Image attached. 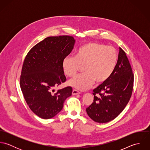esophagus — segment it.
Returning a JSON list of instances; mask_svg holds the SVG:
<instances>
[{
    "mask_svg": "<svg viewBox=\"0 0 150 150\" xmlns=\"http://www.w3.org/2000/svg\"><path fill=\"white\" fill-rule=\"evenodd\" d=\"M80 93L79 92V91H77V90H76V89H73V91H72V95H79Z\"/></svg>",
    "mask_w": 150,
    "mask_h": 150,
    "instance_id": "obj_1",
    "label": "esophagus"
}]
</instances>
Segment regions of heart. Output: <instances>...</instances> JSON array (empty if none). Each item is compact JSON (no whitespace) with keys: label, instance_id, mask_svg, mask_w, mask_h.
Wrapping results in <instances>:
<instances>
[{"label":"heart","instance_id":"heart-1","mask_svg":"<svg viewBox=\"0 0 150 150\" xmlns=\"http://www.w3.org/2000/svg\"><path fill=\"white\" fill-rule=\"evenodd\" d=\"M117 50L103 44L88 43L81 46L76 56L67 55L62 61L65 74L71 77L84 66L85 73L78 75L68 82V84L79 90L89 89L95 82L102 84L114 73L118 62Z\"/></svg>","mask_w":150,"mask_h":150}]
</instances>
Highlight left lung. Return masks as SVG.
<instances>
[{
  "instance_id": "8db88e82",
  "label": "left lung",
  "mask_w": 150,
  "mask_h": 150,
  "mask_svg": "<svg viewBox=\"0 0 150 150\" xmlns=\"http://www.w3.org/2000/svg\"><path fill=\"white\" fill-rule=\"evenodd\" d=\"M133 80L126 53L120 47L118 62L114 73L105 83L93 90V102L86 108L88 116L98 123H106L115 118L130 100Z\"/></svg>"
}]
</instances>
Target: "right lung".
Wrapping results in <instances>:
<instances>
[{"instance_id": "1", "label": "right lung", "mask_w": 150, "mask_h": 150, "mask_svg": "<svg viewBox=\"0 0 150 150\" xmlns=\"http://www.w3.org/2000/svg\"><path fill=\"white\" fill-rule=\"evenodd\" d=\"M75 40L70 36H51L35 45L26 55L22 68L20 86L30 110L43 119L59 113L72 88L55 92L66 80L62 68L65 57L71 52Z\"/></svg>"}]
</instances>
